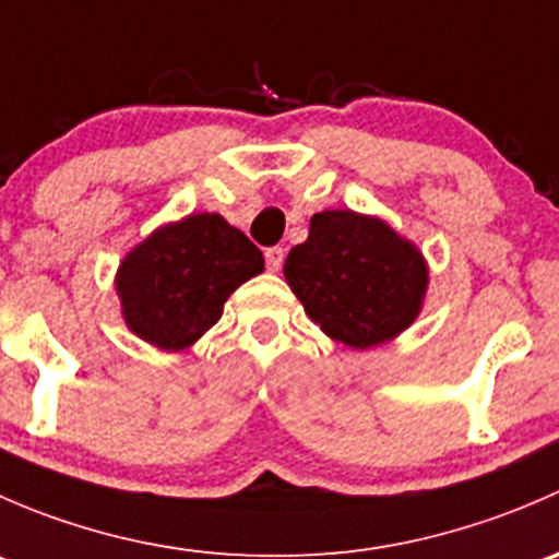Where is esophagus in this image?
I'll return each instance as SVG.
<instances>
[{"mask_svg": "<svg viewBox=\"0 0 559 559\" xmlns=\"http://www.w3.org/2000/svg\"><path fill=\"white\" fill-rule=\"evenodd\" d=\"M264 262H267L270 270H275V273H278L281 264H284V248L281 246L267 248V251H264Z\"/></svg>", "mask_w": 559, "mask_h": 559, "instance_id": "esophagus-1", "label": "esophagus"}]
</instances>
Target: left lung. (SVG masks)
<instances>
[{"mask_svg": "<svg viewBox=\"0 0 559 559\" xmlns=\"http://www.w3.org/2000/svg\"><path fill=\"white\" fill-rule=\"evenodd\" d=\"M286 284L332 341L370 348L408 330L421 311L427 262L386 222L354 211H321L306 243L284 264Z\"/></svg>", "mask_w": 559, "mask_h": 559, "instance_id": "1", "label": "left lung"}]
</instances>
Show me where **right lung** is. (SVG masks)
Wrapping results in <instances>:
<instances>
[{"label":"right lung","mask_w":559,"mask_h":559,"mask_svg":"<svg viewBox=\"0 0 559 559\" xmlns=\"http://www.w3.org/2000/svg\"><path fill=\"white\" fill-rule=\"evenodd\" d=\"M264 270V257L218 213L165 224L123 257L116 275L129 330L165 352L200 341L240 284Z\"/></svg>","instance_id":"1"}]
</instances>
